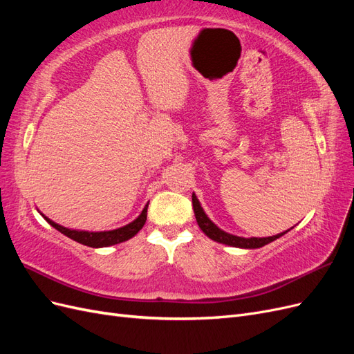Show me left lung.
Here are the masks:
<instances>
[{
	"instance_id": "left-lung-1",
	"label": "left lung",
	"mask_w": 354,
	"mask_h": 354,
	"mask_svg": "<svg viewBox=\"0 0 354 354\" xmlns=\"http://www.w3.org/2000/svg\"><path fill=\"white\" fill-rule=\"evenodd\" d=\"M192 203H194V211H195V217L198 221V226L201 227V230L207 234V236L212 241L229 245V246H234V248H245V250H255V248H261V246L270 243L276 239H279L281 236H283L285 233H288L291 229H288L282 233H277L274 236H269V238H242V236H236V234H232L221 230L217 224H214L209 217L203 211V208L201 207V202L196 198L195 194H192Z\"/></svg>"
}]
</instances>
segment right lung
<instances>
[{
    "instance_id": "1",
    "label": "right lung",
    "mask_w": 354,
    "mask_h": 354,
    "mask_svg": "<svg viewBox=\"0 0 354 354\" xmlns=\"http://www.w3.org/2000/svg\"><path fill=\"white\" fill-rule=\"evenodd\" d=\"M147 205H149V202L145 205L143 211L140 212V216H138L136 220H133L131 223L125 224V226H122V227H118V229H113V230H104V232L68 229V227L60 226V224L50 220L41 211H38V212L46 218V221L50 224V226H53L56 230H59L60 233L65 234V236L71 238L72 241L82 243V245L91 246V248H103V246H111V245L121 243V242H125L128 239H131L133 236H136V234L142 230V227L145 226V223H146Z\"/></svg>"
}]
</instances>
